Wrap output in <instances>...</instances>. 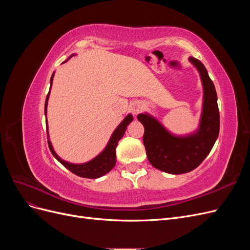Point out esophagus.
<instances>
[{
	"instance_id": "1",
	"label": "esophagus",
	"mask_w": 250,
	"mask_h": 250,
	"mask_svg": "<svg viewBox=\"0 0 250 250\" xmlns=\"http://www.w3.org/2000/svg\"><path fill=\"white\" fill-rule=\"evenodd\" d=\"M130 110L131 112L133 113L134 116H137L138 113L141 112L142 110V105L140 102H133L131 105H130Z\"/></svg>"
}]
</instances>
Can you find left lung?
Returning <instances> with one entry per match:
<instances>
[{"label": "left lung", "mask_w": 250, "mask_h": 250, "mask_svg": "<svg viewBox=\"0 0 250 250\" xmlns=\"http://www.w3.org/2000/svg\"><path fill=\"white\" fill-rule=\"evenodd\" d=\"M188 62L199 72L203 87L198 129L186 135H176L149 113L138 115V120L145 128L143 142L148 161L154 168L169 174L188 173L197 168L210 152L220 129L214 83L201 62L194 57L188 58Z\"/></svg>", "instance_id": "8db88e82"}]
</instances>
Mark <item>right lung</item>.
I'll return each mask as SVG.
<instances>
[{
  "label": "right lung",
  "instance_id": "right-lung-1",
  "mask_svg": "<svg viewBox=\"0 0 250 250\" xmlns=\"http://www.w3.org/2000/svg\"><path fill=\"white\" fill-rule=\"evenodd\" d=\"M73 55H75V54H73ZM73 55H71L69 58H67L65 62H67V60H69ZM53 78H54V73H53L52 76H51L50 90H49V93H48L47 98H46V103H44V116H46L48 145H49L51 153L60 164L63 165L64 167L67 170H70L72 173L76 174L77 176L84 177V178H90V179H92V178H99V177L105 175L106 173H108L113 167H115L116 162H117L116 148L118 146V143L124 135L127 126L130 124V122H132L133 117H132V115H130V113L125 117V119L116 128L115 131L112 132L106 147L104 148V150L102 151L101 153L98 154L95 158H93V160H90L89 162L83 163V164H72V163H69V162H65V161L62 160V158H60L57 155V153L54 151V148H53V146H52L51 141L49 140V130H48V122H47V106H48V100H49V96H50V92H51Z\"/></svg>",
  "mask_w": 250,
  "mask_h": 250
}]
</instances>
